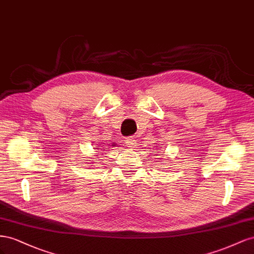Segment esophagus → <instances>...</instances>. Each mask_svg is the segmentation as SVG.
<instances>
[{
  "label": "esophagus",
  "mask_w": 254,
  "mask_h": 254,
  "mask_svg": "<svg viewBox=\"0 0 254 254\" xmlns=\"http://www.w3.org/2000/svg\"><path fill=\"white\" fill-rule=\"evenodd\" d=\"M126 144L129 148H135L136 140L133 138V137H128V138L126 139Z\"/></svg>",
  "instance_id": "esophagus-1"
}]
</instances>
